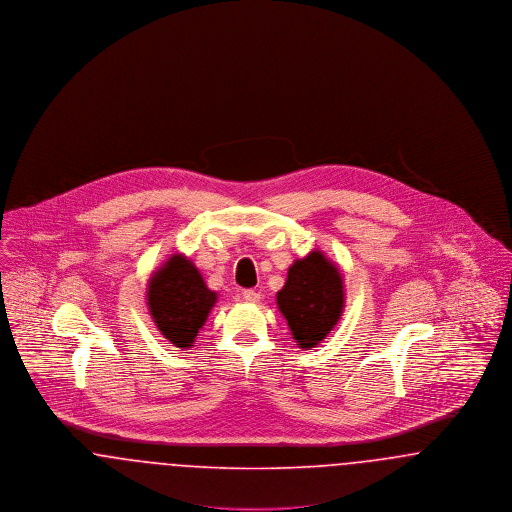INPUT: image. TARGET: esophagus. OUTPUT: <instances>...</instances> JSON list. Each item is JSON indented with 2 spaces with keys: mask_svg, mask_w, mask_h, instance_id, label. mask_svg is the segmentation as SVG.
<instances>
[{
  "mask_svg": "<svg viewBox=\"0 0 512 512\" xmlns=\"http://www.w3.org/2000/svg\"><path fill=\"white\" fill-rule=\"evenodd\" d=\"M242 297H244L247 303H257V301L261 299V295L255 292V290H244V292H242Z\"/></svg>",
  "mask_w": 512,
  "mask_h": 512,
  "instance_id": "esophagus-1",
  "label": "esophagus"
}]
</instances>
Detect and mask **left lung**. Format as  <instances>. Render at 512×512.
<instances>
[{"label": "left lung", "mask_w": 512, "mask_h": 512, "mask_svg": "<svg viewBox=\"0 0 512 512\" xmlns=\"http://www.w3.org/2000/svg\"><path fill=\"white\" fill-rule=\"evenodd\" d=\"M276 305L288 320L295 345L317 347L334 330L345 307L340 268L318 249L295 259L284 288L276 293Z\"/></svg>", "instance_id": "8db88e82"}]
</instances>
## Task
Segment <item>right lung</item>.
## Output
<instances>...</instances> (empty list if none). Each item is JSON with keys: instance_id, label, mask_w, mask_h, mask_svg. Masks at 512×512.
Masks as SVG:
<instances>
[{"instance_id": "add662e5", "label": "right lung", "mask_w": 512, "mask_h": 512, "mask_svg": "<svg viewBox=\"0 0 512 512\" xmlns=\"http://www.w3.org/2000/svg\"><path fill=\"white\" fill-rule=\"evenodd\" d=\"M201 272L182 253L171 255L147 284V309L159 332L180 349L192 347L217 303Z\"/></svg>"}]
</instances>
